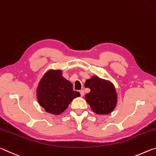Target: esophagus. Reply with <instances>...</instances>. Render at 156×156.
Segmentation results:
<instances>
[{
    "instance_id": "esophagus-1",
    "label": "esophagus",
    "mask_w": 156,
    "mask_h": 156,
    "mask_svg": "<svg viewBox=\"0 0 156 156\" xmlns=\"http://www.w3.org/2000/svg\"><path fill=\"white\" fill-rule=\"evenodd\" d=\"M80 95L81 97H83V95H84V91L83 90H80Z\"/></svg>"
}]
</instances>
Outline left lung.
<instances>
[{
	"mask_svg": "<svg viewBox=\"0 0 156 156\" xmlns=\"http://www.w3.org/2000/svg\"><path fill=\"white\" fill-rule=\"evenodd\" d=\"M85 86L90 89L85 99L94 113L106 115L113 111L117 99L113 84L95 75L86 81Z\"/></svg>",
	"mask_w": 156,
	"mask_h": 156,
	"instance_id": "obj_1",
	"label": "left lung"
}]
</instances>
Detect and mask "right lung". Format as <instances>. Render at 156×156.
Instances as JSON below:
<instances>
[{
	"mask_svg": "<svg viewBox=\"0 0 156 156\" xmlns=\"http://www.w3.org/2000/svg\"><path fill=\"white\" fill-rule=\"evenodd\" d=\"M38 101L45 111L54 115L62 113L74 99L80 96L73 84L63 78L61 70H49L40 81L37 88Z\"/></svg>",
	"mask_w": 156,
	"mask_h": 156,
	"instance_id": "obj_1",
	"label": "right lung"
}]
</instances>
